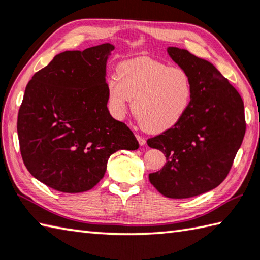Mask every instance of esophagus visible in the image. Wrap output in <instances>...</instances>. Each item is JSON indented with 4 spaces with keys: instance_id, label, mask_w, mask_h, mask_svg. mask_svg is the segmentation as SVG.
Returning a JSON list of instances; mask_svg holds the SVG:
<instances>
[{
    "instance_id": "1",
    "label": "esophagus",
    "mask_w": 260,
    "mask_h": 260,
    "mask_svg": "<svg viewBox=\"0 0 260 260\" xmlns=\"http://www.w3.org/2000/svg\"><path fill=\"white\" fill-rule=\"evenodd\" d=\"M136 139H138L140 145H144V144H145V142H146L145 139H144V138H142V136H140V135H136Z\"/></svg>"
}]
</instances>
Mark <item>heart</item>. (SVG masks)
<instances>
[{"label":"heart","instance_id":"1","mask_svg":"<svg viewBox=\"0 0 260 260\" xmlns=\"http://www.w3.org/2000/svg\"><path fill=\"white\" fill-rule=\"evenodd\" d=\"M117 74L107 82L108 108L117 119L133 100L132 110L140 125L158 134L175 127L191 106L193 84L181 67L139 56L121 62Z\"/></svg>","mask_w":260,"mask_h":260}]
</instances>
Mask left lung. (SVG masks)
I'll return each mask as SVG.
<instances>
[{
    "label": "left lung",
    "mask_w": 260,
    "mask_h": 260,
    "mask_svg": "<svg viewBox=\"0 0 260 260\" xmlns=\"http://www.w3.org/2000/svg\"><path fill=\"white\" fill-rule=\"evenodd\" d=\"M167 52L190 75L193 96L175 127L148 140L166 157V165L149 179L162 196L186 199L212 190L228 176L244 138V106L209 61L173 46Z\"/></svg>",
    "instance_id": "1"
}]
</instances>
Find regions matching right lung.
I'll use <instances>...</instances> for the list:
<instances>
[{
    "label": "right lung",
    "instance_id": "obj_1",
    "mask_svg": "<svg viewBox=\"0 0 260 260\" xmlns=\"http://www.w3.org/2000/svg\"><path fill=\"white\" fill-rule=\"evenodd\" d=\"M114 49L105 43L64 51L27 84L17 121L21 157L53 190H91L112 153L139 148L133 132L107 108L106 66Z\"/></svg>",
    "mask_w": 260,
    "mask_h": 260
}]
</instances>
